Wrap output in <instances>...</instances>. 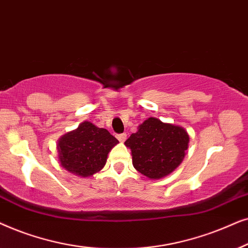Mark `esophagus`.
I'll list each match as a JSON object with an SVG mask.
<instances>
[{
  "label": "esophagus",
  "instance_id": "esophagus-1",
  "mask_svg": "<svg viewBox=\"0 0 248 248\" xmlns=\"http://www.w3.org/2000/svg\"><path fill=\"white\" fill-rule=\"evenodd\" d=\"M117 138L121 141V143H124V141L127 140V134H124H124H119L118 136H117Z\"/></svg>",
  "mask_w": 248,
  "mask_h": 248
}]
</instances>
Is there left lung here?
<instances>
[{"label": "left lung", "instance_id": "obj_1", "mask_svg": "<svg viewBox=\"0 0 248 248\" xmlns=\"http://www.w3.org/2000/svg\"><path fill=\"white\" fill-rule=\"evenodd\" d=\"M189 143L187 131L180 126L148 118L137 133L124 141L133 155V166L150 179H161L183 162Z\"/></svg>", "mask_w": 248, "mask_h": 248}]
</instances>
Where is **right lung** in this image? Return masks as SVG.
<instances>
[{
	"label": "right lung",
	"instance_id": "add662e5",
	"mask_svg": "<svg viewBox=\"0 0 248 248\" xmlns=\"http://www.w3.org/2000/svg\"><path fill=\"white\" fill-rule=\"evenodd\" d=\"M118 143L107 129L84 121L58 140L59 161L69 172L91 177L103 169L108 152Z\"/></svg>",
	"mask_w": 248,
	"mask_h": 248
}]
</instances>
